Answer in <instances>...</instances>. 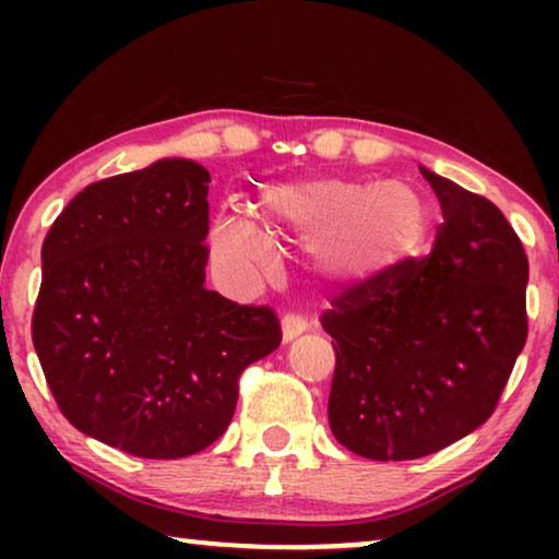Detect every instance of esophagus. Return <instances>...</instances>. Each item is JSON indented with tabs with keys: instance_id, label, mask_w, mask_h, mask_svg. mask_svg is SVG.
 <instances>
[{
	"instance_id": "esophagus-1",
	"label": "esophagus",
	"mask_w": 559,
	"mask_h": 559,
	"mask_svg": "<svg viewBox=\"0 0 559 559\" xmlns=\"http://www.w3.org/2000/svg\"><path fill=\"white\" fill-rule=\"evenodd\" d=\"M308 328L310 323L302 312H285V318H282V338H285V343L295 341L297 335H302Z\"/></svg>"
}]
</instances>
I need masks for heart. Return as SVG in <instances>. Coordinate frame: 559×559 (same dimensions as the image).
<instances>
[{
  "instance_id": "1",
  "label": "heart",
  "mask_w": 559,
  "mask_h": 559,
  "mask_svg": "<svg viewBox=\"0 0 559 559\" xmlns=\"http://www.w3.org/2000/svg\"><path fill=\"white\" fill-rule=\"evenodd\" d=\"M259 213L274 228L305 234L310 262L333 282H371L425 254L435 226L430 198L407 182L308 178L270 182ZM213 262L247 285L274 259L270 234L251 216H226L211 231Z\"/></svg>"
}]
</instances>
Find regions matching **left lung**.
Returning a JSON list of instances; mask_svg holds the SVG:
<instances>
[{
	"label": "left lung",
	"instance_id": "8db88e82",
	"mask_svg": "<svg viewBox=\"0 0 559 559\" xmlns=\"http://www.w3.org/2000/svg\"><path fill=\"white\" fill-rule=\"evenodd\" d=\"M442 224L430 257L361 282L323 320L335 440L371 461H415L491 417L526 343L530 262L484 195L419 167Z\"/></svg>",
	"mask_w": 559,
	"mask_h": 559
}]
</instances>
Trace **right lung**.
<instances>
[{"mask_svg":"<svg viewBox=\"0 0 559 559\" xmlns=\"http://www.w3.org/2000/svg\"><path fill=\"white\" fill-rule=\"evenodd\" d=\"M209 182L165 157L83 188L43 241L33 343L75 430L136 457L201 453L239 377L280 346L272 308L205 289Z\"/></svg>","mask_w":559,"mask_h":559,"instance_id":"add662e5","label":"right lung"}]
</instances>
